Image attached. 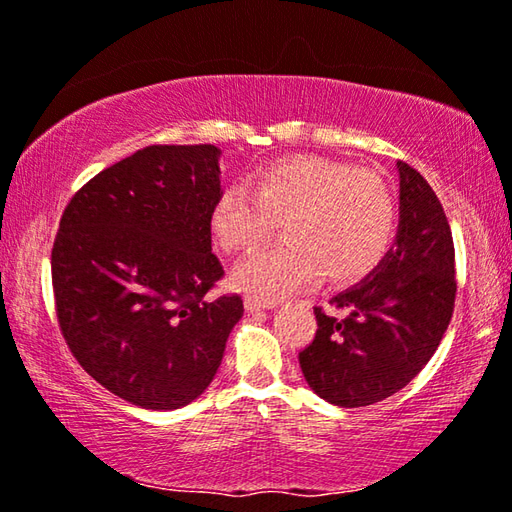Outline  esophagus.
<instances>
[{
	"instance_id": "34e87169",
	"label": "esophagus",
	"mask_w": 512,
	"mask_h": 512,
	"mask_svg": "<svg viewBox=\"0 0 512 512\" xmlns=\"http://www.w3.org/2000/svg\"><path fill=\"white\" fill-rule=\"evenodd\" d=\"M275 303H269V300H259V298H246V310L248 312H259V310H273Z\"/></svg>"
}]
</instances>
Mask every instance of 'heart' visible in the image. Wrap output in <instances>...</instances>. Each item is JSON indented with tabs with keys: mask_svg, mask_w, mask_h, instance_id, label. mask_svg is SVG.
Returning <instances> with one entry per match:
<instances>
[{
	"mask_svg": "<svg viewBox=\"0 0 512 512\" xmlns=\"http://www.w3.org/2000/svg\"><path fill=\"white\" fill-rule=\"evenodd\" d=\"M248 189L225 186L209 207V230L227 253H248L278 230L285 239L232 273V285L259 300L314 285H351L378 269L396 230L387 184L367 170L323 157H285L257 168Z\"/></svg>",
	"mask_w": 512,
	"mask_h": 512,
	"instance_id": "1",
	"label": "heart"
}]
</instances>
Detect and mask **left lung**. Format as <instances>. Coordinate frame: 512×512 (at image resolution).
<instances>
[{"instance_id": "1", "label": "left lung", "mask_w": 512, "mask_h": 512, "mask_svg": "<svg viewBox=\"0 0 512 512\" xmlns=\"http://www.w3.org/2000/svg\"><path fill=\"white\" fill-rule=\"evenodd\" d=\"M399 232L378 269L332 296L344 319L314 307L316 337L300 351L307 385L339 408L387 399L426 367L456 303L453 237L424 177L396 161Z\"/></svg>"}]
</instances>
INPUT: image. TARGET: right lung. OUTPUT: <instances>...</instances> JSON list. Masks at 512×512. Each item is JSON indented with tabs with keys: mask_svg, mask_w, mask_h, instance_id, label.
<instances>
[{
	"mask_svg": "<svg viewBox=\"0 0 512 512\" xmlns=\"http://www.w3.org/2000/svg\"><path fill=\"white\" fill-rule=\"evenodd\" d=\"M216 145H150L104 168L68 202L52 248L56 316L72 355L111 394L177 410L205 392L243 316L207 298L223 266L209 207Z\"/></svg>",
	"mask_w": 512,
	"mask_h": 512,
	"instance_id": "add662e5",
	"label": "right lung"
}]
</instances>
